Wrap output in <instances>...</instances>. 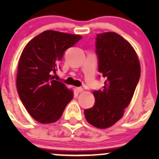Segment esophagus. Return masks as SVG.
I'll return each instance as SVG.
<instances>
[{"mask_svg":"<svg viewBox=\"0 0 159 159\" xmlns=\"http://www.w3.org/2000/svg\"><path fill=\"white\" fill-rule=\"evenodd\" d=\"M76 91L79 92V93H81V92L84 91V89H83V88H80H80H76Z\"/></svg>","mask_w":159,"mask_h":159,"instance_id":"obj_1","label":"esophagus"}]
</instances>
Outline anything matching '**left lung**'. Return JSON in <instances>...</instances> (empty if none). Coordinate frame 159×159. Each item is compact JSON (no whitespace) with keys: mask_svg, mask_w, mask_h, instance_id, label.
Segmentation results:
<instances>
[{"mask_svg":"<svg viewBox=\"0 0 159 159\" xmlns=\"http://www.w3.org/2000/svg\"><path fill=\"white\" fill-rule=\"evenodd\" d=\"M95 53L98 71L106 80L102 89L93 92L95 104L84 111V116L90 124L104 129L122 118L139 81L141 70L134 49L116 32L96 35Z\"/></svg>","mask_w":159,"mask_h":159,"instance_id":"obj_1","label":"left lung"}]
</instances>
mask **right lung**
Listing matches in <instances>:
<instances>
[{
  "instance_id": "add662e5",
  "label": "right lung",
  "mask_w": 159,
  "mask_h": 159,
  "mask_svg": "<svg viewBox=\"0 0 159 159\" xmlns=\"http://www.w3.org/2000/svg\"><path fill=\"white\" fill-rule=\"evenodd\" d=\"M82 39L57 31H44L31 40L20 57L16 88L20 99L32 118L41 123L57 122L73 92L54 80L67 48Z\"/></svg>"
}]
</instances>
